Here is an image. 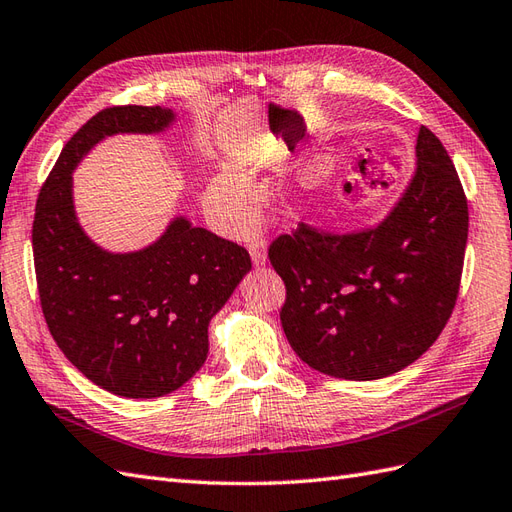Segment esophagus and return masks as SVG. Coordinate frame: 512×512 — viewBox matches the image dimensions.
<instances>
[{
    "mask_svg": "<svg viewBox=\"0 0 512 512\" xmlns=\"http://www.w3.org/2000/svg\"><path fill=\"white\" fill-rule=\"evenodd\" d=\"M248 253H251V259L255 266H266L268 261V251H266V244L264 242H251V246H248Z\"/></svg>",
    "mask_w": 512,
    "mask_h": 512,
    "instance_id": "1",
    "label": "esophagus"
}]
</instances>
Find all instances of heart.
I'll use <instances>...</instances> for the list:
<instances>
[{
    "label": "heart",
    "instance_id": "b5f03b06",
    "mask_svg": "<svg viewBox=\"0 0 512 512\" xmlns=\"http://www.w3.org/2000/svg\"><path fill=\"white\" fill-rule=\"evenodd\" d=\"M264 187L251 174L220 172L211 178L205 192V205L220 227L242 233L255 227L259 218V194Z\"/></svg>",
    "mask_w": 512,
    "mask_h": 512
}]
</instances>
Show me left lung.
Segmentation results:
<instances>
[{"instance_id":"obj_1","label":"left lung","mask_w":512,"mask_h":512,"mask_svg":"<svg viewBox=\"0 0 512 512\" xmlns=\"http://www.w3.org/2000/svg\"><path fill=\"white\" fill-rule=\"evenodd\" d=\"M414 172L386 216L347 233L301 222L268 257L285 283L294 353L340 379L399 373L432 347L456 305L469 209L447 150L419 128Z\"/></svg>"}]
</instances>
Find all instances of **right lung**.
Segmentation results:
<instances>
[{"label": "right lung", "instance_id": "add662e5", "mask_svg": "<svg viewBox=\"0 0 512 512\" xmlns=\"http://www.w3.org/2000/svg\"><path fill=\"white\" fill-rule=\"evenodd\" d=\"M163 106L104 109L71 137L47 176L32 224L45 323L58 349L95 386L128 399L181 388L205 364L209 323L251 270L242 246L170 220L152 244L111 253L80 227L71 174L113 135H159Z\"/></svg>", "mask_w": 512, "mask_h": 512}]
</instances>
